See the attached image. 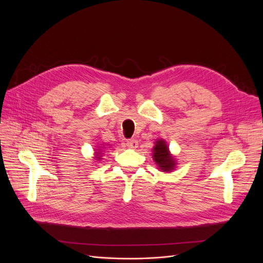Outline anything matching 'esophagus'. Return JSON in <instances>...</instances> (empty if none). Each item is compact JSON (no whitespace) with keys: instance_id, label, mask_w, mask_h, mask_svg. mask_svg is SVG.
<instances>
[{"instance_id":"esophagus-1","label":"esophagus","mask_w":263,"mask_h":263,"mask_svg":"<svg viewBox=\"0 0 263 263\" xmlns=\"http://www.w3.org/2000/svg\"><path fill=\"white\" fill-rule=\"evenodd\" d=\"M127 146L129 147V148H136L137 147V145H139V143H137V141L136 140H128L127 141Z\"/></svg>"}]
</instances>
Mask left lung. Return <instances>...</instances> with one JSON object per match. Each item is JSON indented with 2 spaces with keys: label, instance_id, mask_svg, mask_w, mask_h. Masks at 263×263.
Returning <instances> with one entry per match:
<instances>
[{
  "label": "left lung",
  "instance_id": "1",
  "mask_svg": "<svg viewBox=\"0 0 263 263\" xmlns=\"http://www.w3.org/2000/svg\"><path fill=\"white\" fill-rule=\"evenodd\" d=\"M154 147V160L162 172H172L176 166L175 158L171 155L168 147L163 140H158Z\"/></svg>",
  "mask_w": 263,
  "mask_h": 263
}]
</instances>
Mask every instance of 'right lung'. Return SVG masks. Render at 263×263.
<instances>
[{
	"instance_id": "1",
	"label": "right lung",
	"mask_w": 263,
	"mask_h": 263,
	"mask_svg": "<svg viewBox=\"0 0 263 263\" xmlns=\"http://www.w3.org/2000/svg\"><path fill=\"white\" fill-rule=\"evenodd\" d=\"M96 154H98V155H97V157H96V158H97V159H99V160H100L101 158H100V153H99V151H98V153H96Z\"/></svg>"
}]
</instances>
